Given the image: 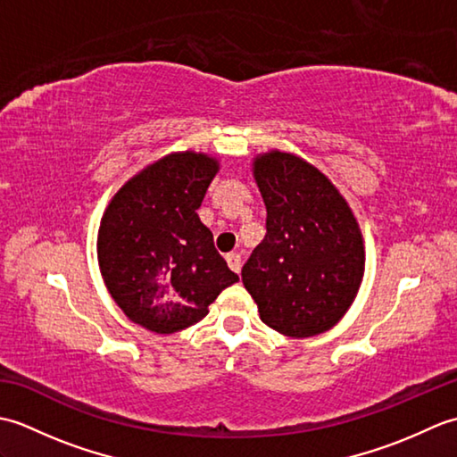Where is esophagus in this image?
<instances>
[{"label": "esophagus", "instance_id": "1", "mask_svg": "<svg viewBox=\"0 0 457 457\" xmlns=\"http://www.w3.org/2000/svg\"><path fill=\"white\" fill-rule=\"evenodd\" d=\"M226 261H228L229 269L234 270V273L239 275V270H241V255H239V253H228V255H226Z\"/></svg>", "mask_w": 457, "mask_h": 457}]
</instances>
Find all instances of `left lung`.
Masks as SVG:
<instances>
[{
	"instance_id": "left-lung-1",
	"label": "left lung",
	"mask_w": 457,
	"mask_h": 457,
	"mask_svg": "<svg viewBox=\"0 0 457 457\" xmlns=\"http://www.w3.org/2000/svg\"><path fill=\"white\" fill-rule=\"evenodd\" d=\"M253 177L267 206V234L241 280L269 328L290 337L322 334L342 320L361 285L359 223L326 174L296 154H259Z\"/></svg>"
}]
</instances>
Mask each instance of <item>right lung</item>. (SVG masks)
I'll return each instance as SVG.
<instances>
[{
  "label": "right lung",
  "instance_id": "add662e5",
  "mask_svg": "<svg viewBox=\"0 0 457 457\" xmlns=\"http://www.w3.org/2000/svg\"><path fill=\"white\" fill-rule=\"evenodd\" d=\"M218 170L204 153H170L125 182L104 212V283L123 314L154 334L200 322L239 280L196 213Z\"/></svg>",
  "mask_w": 457,
  "mask_h": 457
}]
</instances>
